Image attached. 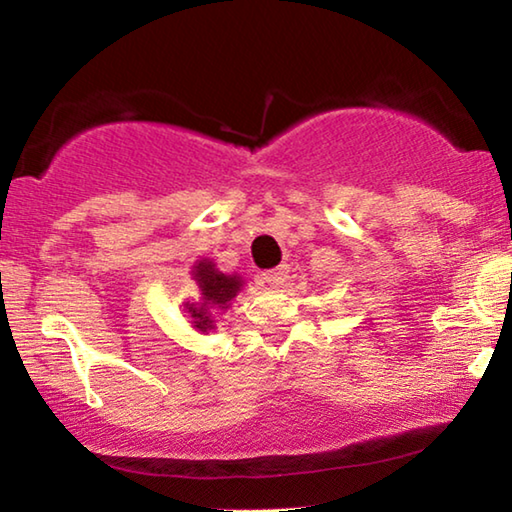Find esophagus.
Wrapping results in <instances>:
<instances>
[{
	"label": "esophagus",
	"mask_w": 512,
	"mask_h": 512,
	"mask_svg": "<svg viewBox=\"0 0 512 512\" xmlns=\"http://www.w3.org/2000/svg\"><path fill=\"white\" fill-rule=\"evenodd\" d=\"M259 278H262L264 285H269V287H280L282 282L287 280V269H285V266H278V269L262 271V273H259Z\"/></svg>",
	"instance_id": "1"
}]
</instances>
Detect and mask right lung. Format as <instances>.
Listing matches in <instances>:
<instances>
[{"label":"right lung","instance_id":"1","mask_svg":"<svg viewBox=\"0 0 512 512\" xmlns=\"http://www.w3.org/2000/svg\"><path fill=\"white\" fill-rule=\"evenodd\" d=\"M193 276L197 280V285L202 289V303L200 305H190L188 312L190 317L195 319V326L200 331H207L211 329V315H209V308H227V303H230L236 292L241 289V278L239 276H225V273H220L213 269V264L207 262H200L195 266Z\"/></svg>","mask_w":512,"mask_h":512}]
</instances>
